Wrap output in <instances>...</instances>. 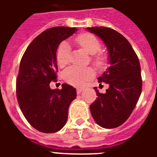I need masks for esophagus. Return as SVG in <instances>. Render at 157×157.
Here are the masks:
<instances>
[{
    "instance_id": "1",
    "label": "esophagus",
    "mask_w": 157,
    "mask_h": 157,
    "mask_svg": "<svg viewBox=\"0 0 157 157\" xmlns=\"http://www.w3.org/2000/svg\"><path fill=\"white\" fill-rule=\"evenodd\" d=\"M76 90H77V94H81L82 91L83 90V88H82V87H78V88L76 89Z\"/></svg>"
}]
</instances>
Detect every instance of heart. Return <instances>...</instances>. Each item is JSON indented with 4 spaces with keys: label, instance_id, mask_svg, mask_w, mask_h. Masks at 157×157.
<instances>
[{
    "label": "heart",
    "instance_id": "heart-1",
    "mask_svg": "<svg viewBox=\"0 0 157 157\" xmlns=\"http://www.w3.org/2000/svg\"><path fill=\"white\" fill-rule=\"evenodd\" d=\"M75 42L83 50L91 56V61L95 66L101 67L105 62V57L98 53L101 50V45L98 37L90 34H82L78 36ZM71 49L68 43H60L56 51V61L59 67H64L70 61ZM94 71L91 67H69L63 73V77L67 82L74 86H80L94 76Z\"/></svg>",
    "mask_w": 157,
    "mask_h": 157
}]
</instances>
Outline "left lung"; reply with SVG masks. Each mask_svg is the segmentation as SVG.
<instances>
[{
	"label": "left lung",
	"mask_w": 157,
	"mask_h": 157,
	"mask_svg": "<svg viewBox=\"0 0 157 157\" xmlns=\"http://www.w3.org/2000/svg\"><path fill=\"white\" fill-rule=\"evenodd\" d=\"M105 43L109 67L98 78L109 84L105 94L94 90L98 96L90 106L94 120L100 127L116 128L130 116L140 98L142 86L139 59L128 41L119 32L105 27H87Z\"/></svg>",
	"instance_id": "8db88e82"
}]
</instances>
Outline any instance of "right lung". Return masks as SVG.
<instances>
[{
    "mask_svg": "<svg viewBox=\"0 0 157 157\" xmlns=\"http://www.w3.org/2000/svg\"><path fill=\"white\" fill-rule=\"evenodd\" d=\"M76 27H56L43 31L25 51L16 80L17 100L23 116L36 130L55 133L66 124L68 108L76 98V90L63 84L61 90L50 88L56 78V51Z\"/></svg>",
    "mask_w": 157,
    "mask_h": 157,
    "instance_id": "add662e5",
    "label": "right lung"
}]
</instances>
